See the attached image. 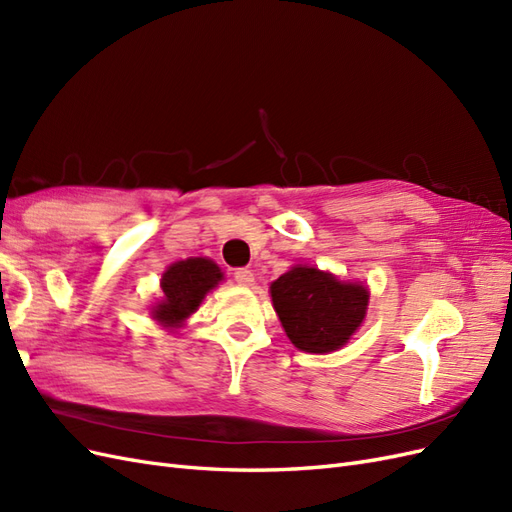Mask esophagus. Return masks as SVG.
<instances>
[{"label":"esophagus","instance_id":"esophagus-1","mask_svg":"<svg viewBox=\"0 0 512 512\" xmlns=\"http://www.w3.org/2000/svg\"><path fill=\"white\" fill-rule=\"evenodd\" d=\"M235 282L239 286H252L254 284V273L250 269H237L235 271Z\"/></svg>","mask_w":512,"mask_h":512}]
</instances>
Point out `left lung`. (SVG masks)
I'll use <instances>...</instances> for the list:
<instances>
[{
    "label": "left lung",
    "instance_id": "left-lung-1",
    "mask_svg": "<svg viewBox=\"0 0 512 512\" xmlns=\"http://www.w3.org/2000/svg\"><path fill=\"white\" fill-rule=\"evenodd\" d=\"M271 301L290 342L303 352L327 354L348 344L367 314L369 290L339 282L333 273L297 265L271 284Z\"/></svg>",
    "mask_w": 512,
    "mask_h": 512
}]
</instances>
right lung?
Listing matches in <instances>:
<instances>
[{
    "instance_id": "add662e5",
    "label": "right lung",
    "mask_w": 512,
    "mask_h": 512,
    "mask_svg": "<svg viewBox=\"0 0 512 512\" xmlns=\"http://www.w3.org/2000/svg\"><path fill=\"white\" fill-rule=\"evenodd\" d=\"M224 280L222 269L209 258H188L170 265L162 275V301L151 309L153 320L166 329H177L190 318L205 294Z\"/></svg>"
}]
</instances>
